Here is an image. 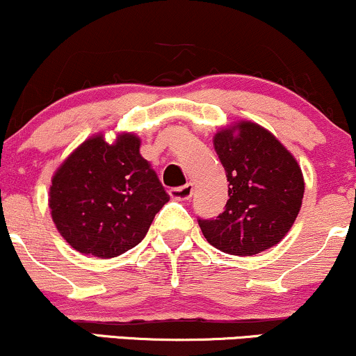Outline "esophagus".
Here are the masks:
<instances>
[{
	"mask_svg": "<svg viewBox=\"0 0 356 356\" xmlns=\"http://www.w3.org/2000/svg\"><path fill=\"white\" fill-rule=\"evenodd\" d=\"M191 195H193V185L191 183H186V185L178 188H171L170 190V196L173 200H188Z\"/></svg>",
	"mask_w": 356,
	"mask_h": 356,
	"instance_id": "34e87169",
	"label": "esophagus"
}]
</instances>
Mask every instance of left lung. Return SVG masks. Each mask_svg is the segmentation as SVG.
I'll list each match as a JSON object with an SVG mask.
<instances>
[{"instance_id": "1", "label": "left lung", "mask_w": 356, "mask_h": 356, "mask_svg": "<svg viewBox=\"0 0 356 356\" xmlns=\"http://www.w3.org/2000/svg\"><path fill=\"white\" fill-rule=\"evenodd\" d=\"M213 146L227 171L229 198L216 220H198L207 241L238 257L278 245L302 208L305 181L298 161L253 121L221 128Z\"/></svg>"}]
</instances>
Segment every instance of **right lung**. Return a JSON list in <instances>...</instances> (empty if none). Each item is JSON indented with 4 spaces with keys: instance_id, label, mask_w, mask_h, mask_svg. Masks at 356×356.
<instances>
[{
    "instance_id": "obj_1",
    "label": "right lung",
    "mask_w": 356,
    "mask_h": 356,
    "mask_svg": "<svg viewBox=\"0 0 356 356\" xmlns=\"http://www.w3.org/2000/svg\"><path fill=\"white\" fill-rule=\"evenodd\" d=\"M135 133L108 143L88 138L58 166L49 210L60 235L83 254L108 260L136 246L170 196L140 154Z\"/></svg>"
}]
</instances>
